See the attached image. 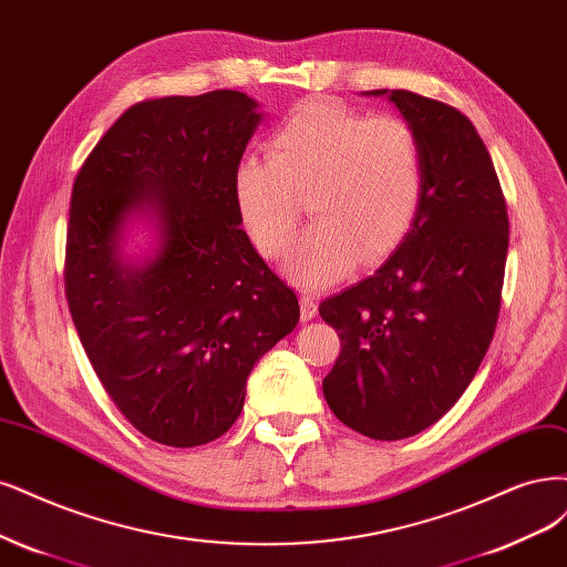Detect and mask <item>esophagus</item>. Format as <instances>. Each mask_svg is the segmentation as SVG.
I'll return each mask as SVG.
<instances>
[{
    "label": "esophagus",
    "mask_w": 567,
    "mask_h": 567,
    "mask_svg": "<svg viewBox=\"0 0 567 567\" xmlns=\"http://www.w3.org/2000/svg\"><path fill=\"white\" fill-rule=\"evenodd\" d=\"M317 298L311 296V292H300V315H302V321H309L317 317Z\"/></svg>",
    "instance_id": "esophagus-1"
}]
</instances>
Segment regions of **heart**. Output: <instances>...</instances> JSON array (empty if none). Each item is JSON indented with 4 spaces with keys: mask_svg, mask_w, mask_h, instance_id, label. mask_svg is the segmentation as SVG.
Instances as JSON below:
<instances>
[{
    "mask_svg": "<svg viewBox=\"0 0 567 567\" xmlns=\"http://www.w3.org/2000/svg\"><path fill=\"white\" fill-rule=\"evenodd\" d=\"M424 189L422 147L399 116L302 103L269 138V157L234 171V202L252 246L284 258L302 220L315 216L286 265L292 281L330 286L354 267L392 252L413 225Z\"/></svg>",
    "mask_w": 567,
    "mask_h": 567,
    "instance_id": "obj_1",
    "label": "heart"
}]
</instances>
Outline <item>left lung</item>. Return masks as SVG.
Returning <instances> with one entry per match:
<instances>
[{
  "instance_id": "left-lung-1",
  "label": "left lung",
  "mask_w": 567,
  "mask_h": 567,
  "mask_svg": "<svg viewBox=\"0 0 567 567\" xmlns=\"http://www.w3.org/2000/svg\"><path fill=\"white\" fill-rule=\"evenodd\" d=\"M389 101L422 147L417 216L373 277L319 307L340 336L326 403L378 441L420 434L470 386L495 336L509 248L506 202L474 124L413 91Z\"/></svg>"
}]
</instances>
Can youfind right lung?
I'll return each mask as SVG.
<instances>
[{
	"label": "right lung",
	"mask_w": 567,
	"mask_h": 567,
	"mask_svg": "<svg viewBox=\"0 0 567 567\" xmlns=\"http://www.w3.org/2000/svg\"><path fill=\"white\" fill-rule=\"evenodd\" d=\"M241 91L147 97L74 178L65 298L97 380L152 441L192 447L237 422L256 361L300 319L296 292L252 248L234 202L262 114ZM147 207L158 256L118 260L121 225Z\"/></svg>",
	"instance_id": "1"
}]
</instances>
